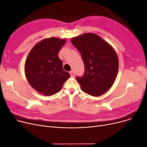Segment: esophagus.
Wrapping results in <instances>:
<instances>
[{"mask_svg":"<svg viewBox=\"0 0 147 147\" xmlns=\"http://www.w3.org/2000/svg\"><path fill=\"white\" fill-rule=\"evenodd\" d=\"M70 75H71V76H72V77H73V76H75V73H74V71H71L70 72Z\"/></svg>","mask_w":147,"mask_h":147,"instance_id":"esophagus-1","label":"esophagus"}]
</instances>
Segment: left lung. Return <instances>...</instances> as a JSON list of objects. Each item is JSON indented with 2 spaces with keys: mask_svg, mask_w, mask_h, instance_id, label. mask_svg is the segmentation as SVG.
Here are the masks:
<instances>
[{
  "mask_svg": "<svg viewBox=\"0 0 147 147\" xmlns=\"http://www.w3.org/2000/svg\"><path fill=\"white\" fill-rule=\"evenodd\" d=\"M71 42L80 52L84 63V75L76 77L82 90L95 97L106 92L118 72L119 61L115 50L93 33L74 37Z\"/></svg>",
  "mask_w": 147,
  "mask_h": 147,
  "instance_id": "obj_1",
  "label": "left lung"
}]
</instances>
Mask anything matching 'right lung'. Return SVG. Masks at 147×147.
Returning <instances> with one entry per match:
<instances>
[{
  "instance_id": "1",
  "label": "right lung",
  "mask_w": 147,
  "mask_h": 147,
  "mask_svg": "<svg viewBox=\"0 0 147 147\" xmlns=\"http://www.w3.org/2000/svg\"><path fill=\"white\" fill-rule=\"evenodd\" d=\"M66 40L51 37L42 40L30 52L25 63V73L31 86L45 96H52L61 90L70 77L58 57Z\"/></svg>"
}]
</instances>
